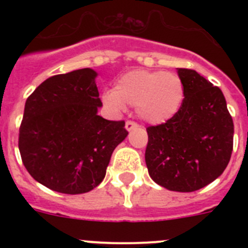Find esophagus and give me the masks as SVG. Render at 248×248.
Listing matches in <instances>:
<instances>
[{"mask_svg":"<svg viewBox=\"0 0 248 248\" xmlns=\"http://www.w3.org/2000/svg\"><path fill=\"white\" fill-rule=\"evenodd\" d=\"M138 126H139V124L135 122H133V120H128V122L125 123V128L128 131L133 130V129H137Z\"/></svg>","mask_w":248,"mask_h":248,"instance_id":"34e87169","label":"esophagus"}]
</instances>
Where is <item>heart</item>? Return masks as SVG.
I'll list each match as a JSON object with an SVG mask.
<instances>
[{
    "mask_svg": "<svg viewBox=\"0 0 248 248\" xmlns=\"http://www.w3.org/2000/svg\"><path fill=\"white\" fill-rule=\"evenodd\" d=\"M185 87L177 74L165 71L135 69L123 74L115 88L103 94V102L114 111L125 104L137 107L138 115L149 124H163L179 113Z\"/></svg>",
    "mask_w": 248,
    "mask_h": 248,
    "instance_id": "obj_1",
    "label": "heart"
}]
</instances>
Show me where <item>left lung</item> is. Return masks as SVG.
<instances>
[{
  "instance_id": "1",
  "label": "left lung",
  "mask_w": 248,
  "mask_h": 248,
  "mask_svg": "<svg viewBox=\"0 0 248 248\" xmlns=\"http://www.w3.org/2000/svg\"><path fill=\"white\" fill-rule=\"evenodd\" d=\"M185 87L179 113L146 128L149 175L171 191L191 192L217 179L233 149V122L218 87L194 69L177 68Z\"/></svg>"
}]
</instances>
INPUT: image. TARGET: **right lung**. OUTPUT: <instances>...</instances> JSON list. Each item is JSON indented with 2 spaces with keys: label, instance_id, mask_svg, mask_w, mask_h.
Returning a JSON list of instances; mask_svg holds the SVG:
<instances>
[{
  "label": "right lung",
  "instance_id": "obj_1",
  "mask_svg": "<svg viewBox=\"0 0 248 248\" xmlns=\"http://www.w3.org/2000/svg\"><path fill=\"white\" fill-rule=\"evenodd\" d=\"M97 73L83 68L50 77L26 100L18 134L31 176L62 194H83L103 181L114 149L128 135L124 120L98 115Z\"/></svg>",
  "mask_w": 248,
  "mask_h": 248
}]
</instances>
